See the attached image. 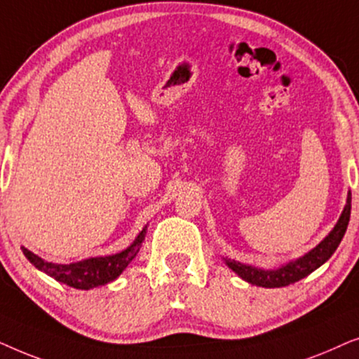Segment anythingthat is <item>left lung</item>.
Instances as JSON below:
<instances>
[{"instance_id": "left-lung-1", "label": "left lung", "mask_w": 359, "mask_h": 359, "mask_svg": "<svg viewBox=\"0 0 359 359\" xmlns=\"http://www.w3.org/2000/svg\"><path fill=\"white\" fill-rule=\"evenodd\" d=\"M350 214H351V193L348 191L346 204L341 210L340 219L337 220L335 227L328 232L327 237L323 238L320 243L316 245L311 252H307L306 255H302V257L281 264L279 268L264 269V268L252 266V264L235 262V259H230V258H224V262L233 273H237L243 281L253 284V286H259V287L289 286V284L301 281L302 278H306L312 271H316L317 268H320L322 264L325 263L333 253H335V250L341 242L343 235L346 232L348 222H350Z\"/></svg>"}]
</instances>
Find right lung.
<instances>
[{
    "label": "right lung",
    "mask_w": 359,
    "mask_h": 359,
    "mask_svg": "<svg viewBox=\"0 0 359 359\" xmlns=\"http://www.w3.org/2000/svg\"><path fill=\"white\" fill-rule=\"evenodd\" d=\"M147 225L140 230L134 242L119 253L106 255V257H90L75 263H52L32 253L26 247L22 248L24 257L36 266L39 271L48 274V276L57 279L58 283L67 284V286L81 289V291H90V289L104 286V284L114 281L121 276V273L129 266V263L137 257L145 240Z\"/></svg>",
    "instance_id": "right-lung-1"
}]
</instances>
